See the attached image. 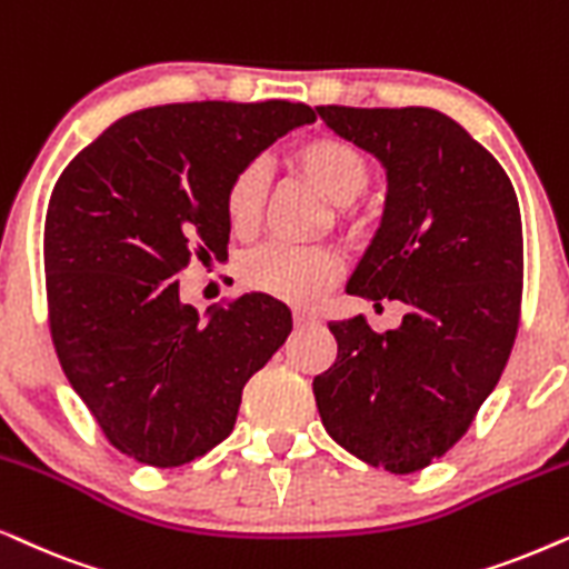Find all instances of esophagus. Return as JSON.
<instances>
[{
	"mask_svg": "<svg viewBox=\"0 0 569 569\" xmlns=\"http://www.w3.org/2000/svg\"><path fill=\"white\" fill-rule=\"evenodd\" d=\"M293 325H297V328H315V325H320V317L297 309V312H293Z\"/></svg>",
	"mask_w": 569,
	"mask_h": 569,
	"instance_id": "esophagus-1",
	"label": "esophagus"
}]
</instances>
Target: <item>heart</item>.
Listing matches in <instances>:
<instances>
[{"instance_id":"1","label":"heart","mask_w":569,"mask_h":569,"mask_svg":"<svg viewBox=\"0 0 569 569\" xmlns=\"http://www.w3.org/2000/svg\"><path fill=\"white\" fill-rule=\"evenodd\" d=\"M289 161L325 200L338 206L336 223L351 244L369 237V218L348 206L372 184V163L353 142L332 134L309 138L291 150ZM268 197V169L262 161H249L233 173L223 192L226 221L239 237H249L260 223ZM343 260L332 247H286L268 244L241 262L239 276L249 291L307 307L322 297L340 278Z\"/></svg>"}]
</instances>
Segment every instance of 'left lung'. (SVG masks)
Returning <instances> with one entry per match:
<instances>
[{
  "mask_svg": "<svg viewBox=\"0 0 569 569\" xmlns=\"http://www.w3.org/2000/svg\"><path fill=\"white\" fill-rule=\"evenodd\" d=\"M325 124L380 158L388 202L348 293L400 301V328L330 322L338 356L312 388L340 448L416 473L471 427L520 325L522 223L502 166L458 121L423 106H317ZM375 305V307H377Z\"/></svg>",
  "mask_w": 569,
  "mask_h": 569,
  "instance_id": "left-lung-1",
  "label": "left lung"
}]
</instances>
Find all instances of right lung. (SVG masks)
Wrapping results in <instances>:
<instances>
[{"instance_id":"add662e5","label":"right lung","mask_w":569,"mask_h":569,"mask_svg":"<svg viewBox=\"0 0 569 569\" xmlns=\"http://www.w3.org/2000/svg\"><path fill=\"white\" fill-rule=\"evenodd\" d=\"M309 121L289 101L153 106L113 121L57 179L43 226L51 340L127 458L177 468L206 456L289 338L280 301L244 293L200 320L177 276L192 252L226 254L233 173Z\"/></svg>"}]
</instances>
